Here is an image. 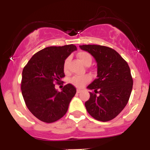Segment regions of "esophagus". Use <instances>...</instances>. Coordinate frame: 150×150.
<instances>
[{
	"instance_id": "obj_1",
	"label": "esophagus",
	"mask_w": 150,
	"mask_h": 150,
	"mask_svg": "<svg viewBox=\"0 0 150 150\" xmlns=\"http://www.w3.org/2000/svg\"><path fill=\"white\" fill-rule=\"evenodd\" d=\"M82 92L81 90H80V89H77V93H80Z\"/></svg>"
}]
</instances>
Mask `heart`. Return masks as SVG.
<instances>
[{"mask_svg": "<svg viewBox=\"0 0 150 150\" xmlns=\"http://www.w3.org/2000/svg\"><path fill=\"white\" fill-rule=\"evenodd\" d=\"M77 56L85 65H88V64H91L92 62V56L89 52L86 51H80L77 54ZM68 62L69 58L65 59L63 63V70L66 72L67 70V67H68ZM91 80V77L88 75H83V76H75L71 78L70 80V83L75 86L78 87V88H83L85 86L87 83Z\"/></svg>", "mask_w": 150, "mask_h": 150, "instance_id": "heart-1", "label": "heart"}]
</instances>
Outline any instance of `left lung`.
<instances>
[{
  "instance_id": "1",
  "label": "left lung",
  "mask_w": 150,
  "mask_h": 150,
  "mask_svg": "<svg viewBox=\"0 0 150 150\" xmlns=\"http://www.w3.org/2000/svg\"><path fill=\"white\" fill-rule=\"evenodd\" d=\"M80 47L90 52L98 65V78L88 86L93 92L85 103L87 111L97 120H112L124 109L130 97L133 79L129 65L111 47L99 45Z\"/></svg>"
}]
</instances>
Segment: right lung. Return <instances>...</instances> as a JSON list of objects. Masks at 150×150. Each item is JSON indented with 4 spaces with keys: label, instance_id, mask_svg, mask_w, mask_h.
<instances>
[{
    "label": "right lung",
    "instance_id": "add662e5",
    "mask_svg": "<svg viewBox=\"0 0 150 150\" xmlns=\"http://www.w3.org/2000/svg\"><path fill=\"white\" fill-rule=\"evenodd\" d=\"M75 50L72 44L47 47L34 54L23 70L21 88L24 101L40 121L52 123L66 114L76 88L67 84L57 92L55 85L65 77L64 61Z\"/></svg>",
    "mask_w": 150,
    "mask_h": 150
}]
</instances>
